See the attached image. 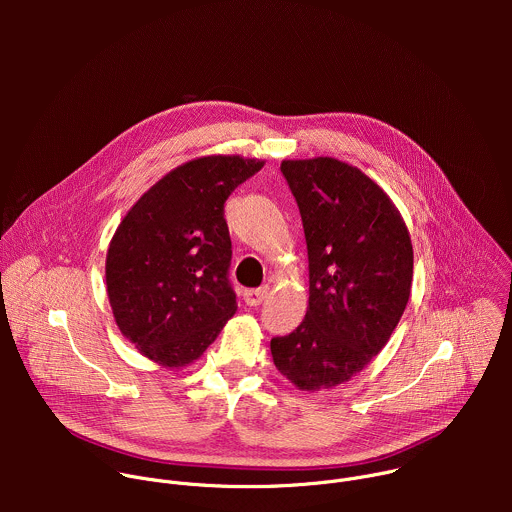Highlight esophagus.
Returning a JSON list of instances; mask_svg holds the SVG:
<instances>
[{
    "instance_id": "34e87169",
    "label": "esophagus",
    "mask_w": 512,
    "mask_h": 512,
    "mask_svg": "<svg viewBox=\"0 0 512 512\" xmlns=\"http://www.w3.org/2000/svg\"><path fill=\"white\" fill-rule=\"evenodd\" d=\"M269 294V287L267 285H261V287H255V289H247L243 298H245V304L247 306H259Z\"/></svg>"
}]
</instances>
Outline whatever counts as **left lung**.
<instances>
[{
	"mask_svg": "<svg viewBox=\"0 0 512 512\" xmlns=\"http://www.w3.org/2000/svg\"><path fill=\"white\" fill-rule=\"evenodd\" d=\"M308 245L304 322L271 338L277 371L302 391L332 389L389 342L411 294L413 247L391 198L334 158L283 160Z\"/></svg>",
	"mask_w": 512,
	"mask_h": 512,
	"instance_id": "8db88e82",
	"label": "left lung"
}]
</instances>
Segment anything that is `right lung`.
<instances>
[{
	"label": "right lung",
	"mask_w": 512,
	"mask_h": 512,
	"mask_svg": "<svg viewBox=\"0 0 512 512\" xmlns=\"http://www.w3.org/2000/svg\"><path fill=\"white\" fill-rule=\"evenodd\" d=\"M265 162L206 156L145 192L117 227L105 263L121 334L162 367L194 362L237 312L225 202Z\"/></svg>",
	"instance_id": "obj_1"
}]
</instances>
